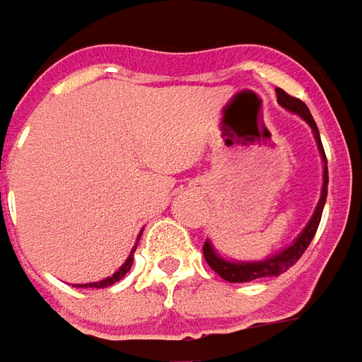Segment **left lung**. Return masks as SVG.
<instances>
[{
  "label": "left lung",
  "mask_w": 362,
  "mask_h": 362,
  "mask_svg": "<svg viewBox=\"0 0 362 362\" xmlns=\"http://www.w3.org/2000/svg\"><path fill=\"white\" fill-rule=\"evenodd\" d=\"M278 101L281 107H286V110H290V112H294V114L303 115L305 122L313 128L315 139H317V145H319V151H321V155H323V163H325V168H323V190H321L319 205H317V209H315V214H313L311 221H309L307 228L303 230V234L296 238V243H294L292 247H288L286 250L278 252L276 257H269V259L257 261V263H232V261H226V259L217 257L209 243L203 245V255H205L207 265L214 269L219 278L228 279V281H234V284H236V281H252V279L259 278H272V276H279V274H284L286 269H290V267L303 257V252L307 250V247L311 245L313 236H315V232H317V228H319V221H321L323 205H325V197H327V159H325V151H323L321 139H319V130H317V124H315V119H313L309 107H307L300 99L288 95V93L281 90V88H278Z\"/></svg>",
  "instance_id": "8db88e82"
}]
</instances>
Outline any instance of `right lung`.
Here are the masks:
<instances>
[{
    "label": "right lung",
    "mask_w": 362,
    "mask_h": 362,
    "mask_svg": "<svg viewBox=\"0 0 362 362\" xmlns=\"http://www.w3.org/2000/svg\"><path fill=\"white\" fill-rule=\"evenodd\" d=\"M139 238H141V236H139ZM134 250H136V247L132 248V252H134ZM132 252H130V257L126 259V263L115 272L112 278L101 279V281H95V284H81V288H83V286L84 288H105V286H112V284H115V281H119V279L124 278V276L130 272V267H132Z\"/></svg>",
    "instance_id": "obj_1"
}]
</instances>
